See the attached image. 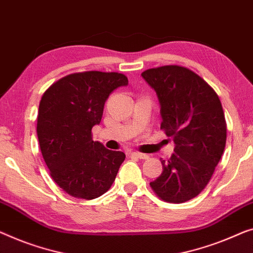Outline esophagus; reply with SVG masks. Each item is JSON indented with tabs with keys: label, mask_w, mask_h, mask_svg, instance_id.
I'll list each match as a JSON object with an SVG mask.
<instances>
[{
	"label": "esophagus",
	"mask_w": 253,
	"mask_h": 253,
	"mask_svg": "<svg viewBox=\"0 0 253 253\" xmlns=\"http://www.w3.org/2000/svg\"><path fill=\"white\" fill-rule=\"evenodd\" d=\"M131 157H135V158H138V159H148L149 156L145 153H139V152H131Z\"/></svg>",
	"instance_id": "1"
}]
</instances>
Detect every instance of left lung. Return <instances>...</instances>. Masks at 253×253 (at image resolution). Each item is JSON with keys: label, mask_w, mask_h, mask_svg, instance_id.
<instances>
[{"label": "left lung", "mask_w": 253, "mask_h": 253, "mask_svg": "<svg viewBox=\"0 0 253 253\" xmlns=\"http://www.w3.org/2000/svg\"><path fill=\"white\" fill-rule=\"evenodd\" d=\"M142 77L159 99L160 128L175 143L150 186L166 202H186L201 193L223 156L227 130L223 107L213 88L188 68H152Z\"/></svg>", "instance_id": "1"}]
</instances>
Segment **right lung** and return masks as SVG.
Returning <instances> with one entry per match:
<instances>
[{
	"label": "right lung",
	"mask_w": 253,
	"mask_h": 253,
	"mask_svg": "<svg viewBox=\"0 0 253 253\" xmlns=\"http://www.w3.org/2000/svg\"><path fill=\"white\" fill-rule=\"evenodd\" d=\"M126 85L127 77L119 73H75L52 84L41 99V152L52 178L71 197L99 198L115 182L125 153L94 142L92 128L100 124L112 90Z\"/></svg>",
	"instance_id": "right-lung-1"
}]
</instances>
